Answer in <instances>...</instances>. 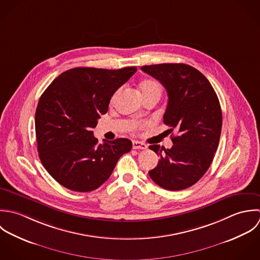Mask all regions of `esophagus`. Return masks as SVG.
<instances>
[{
    "mask_svg": "<svg viewBox=\"0 0 260 260\" xmlns=\"http://www.w3.org/2000/svg\"><path fill=\"white\" fill-rule=\"evenodd\" d=\"M133 149L135 150H147L148 146L142 142L139 141H134L133 142Z\"/></svg>",
    "mask_w": 260,
    "mask_h": 260,
    "instance_id": "34e87169",
    "label": "esophagus"
}]
</instances>
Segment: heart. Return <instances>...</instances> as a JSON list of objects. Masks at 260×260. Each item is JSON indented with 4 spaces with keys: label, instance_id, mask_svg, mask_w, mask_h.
Segmentation results:
<instances>
[{
    "label": "heart",
    "instance_id": "1",
    "mask_svg": "<svg viewBox=\"0 0 260 260\" xmlns=\"http://www.w3.org/2000/svg\"><path fill=\"white\" fill-rule=\"evenodd\" d=\"M140 89H141V92H142V95H143L144 99H148V98H151V96H156V98L159 99V96L161 94V91H162L160 84L153 78L144 79L140 83ZM119 94H120V89H117L113 93V95L111 96L110 103L113 104L117 100ZM135 126H138V124L135 125Z\"/></svg>",
    "mask_w": 260,
    "mask_h": 260
}]
</instances>
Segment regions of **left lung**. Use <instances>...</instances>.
<instances>
[{"label": "left lung", "mask_w": 260, "mask_h": 260, "mask_svg": "<svg viewBox=\"0 0 260 260\" xmlns=\"http://www.w3.org/2000/svg\"><path fill=\"white\" fill-rule=\"evenodd\" d=\"M142 70L167 89L164 123L171 127L170 132H178L172 138L171 149L149 147L159 156L149 175L166 190L187 189L204 176L218 149L222 127L218 96L207 78L190 65L162 63L143 66Z\"/></svg>", "instance_id": "1"}]
</instances>
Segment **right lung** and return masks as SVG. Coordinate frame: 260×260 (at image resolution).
Segmentation results:
<instances>
[{
	"label": "right lung",
	"instance_id": "add662e5",
	"mask_svg": "<svg viewBox=\"0 0 260 260\" xmlns=\"http://www.w3.org/2000/svg\"><path fill=\"white\" fill-rule=\"evenodd\" d=\"M137 71L77 67L61 73L41 95L35 129L39 157L63 187L90 192L110 177L118 158L132 150L127 139L98 145L92 129L113 93Z\"/></svg>",
	"mask_w": 260,
	"mask_h": 260
}]
</instances>
